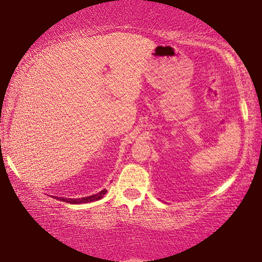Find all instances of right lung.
<instances>
[{"label": "right lung", "instance_id": "add662e5", "mask_svg": "<svg viewBox=\"0 0 262 262\" xmlns=\"http://www.w3.org/2000/svg\"><path fill=\"white\" fill-rule=\"evenodd\" d=\"M106 192H107V190L103 189V190H100L99 193L91 195V196L82 198V199H68V198H57V196H55L54 199H56V200H60V201H63V202L73 203V205H79V203H88V202L98 201V200H100V199H103V196L106 194Z\"/></svg>", "mask_w": 262, "mask_h": 262}]
</instances>
